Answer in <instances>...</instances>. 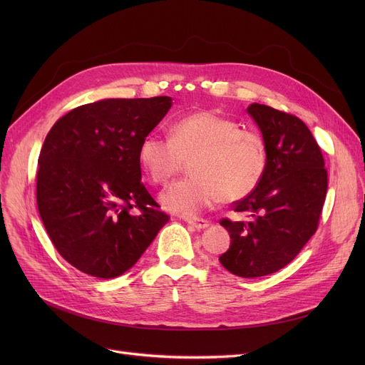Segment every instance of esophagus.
I'll use <instances>...</instances> for the list:
<instances>
[{"label": "esophagus", "instance_id": "esophagus-1", "mask_svg": "<svg viewBox=\"0 0 365 365\" xmlns=\"http://www.w3.org/2000/svg\"><path fill=\"white\" fill-rule=\"evenodd\" d=\"M190 226H194L195 229H198V231H200V229H205V227H208L210 226V222L208 220H205V219H194V220H186Z\"/></svg>", "mask_w": 365, "mask_h": 365}]
</instances>
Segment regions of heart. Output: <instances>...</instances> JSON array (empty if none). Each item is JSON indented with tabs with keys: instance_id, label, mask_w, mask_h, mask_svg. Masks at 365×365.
Segmentation results:
<instances>
[{
	"instance_id": "obj_1",
	"label": "heart",
	"mask_w": 365,
	"mask_h": 365,
	"mask_svg": "<svg viewBox=\"0 0 365 365\" xmlns=\"http://www.w3.org/2000/svg\"><path fill=\"white\" fill-rule=\"evenodd\" d=\"M139 161L157 185H167L190 163L192 178L168 187L161 204L171 213L192 217L220 198L250 195L264 175L267 155L259 133L242 130L213 110H200L171 123L170 136L148 133Z\"/></svg>"
}]
</instances>
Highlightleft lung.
Wrapping results in <instances>:
<instances>
[{
    "label": "left lung",
    "instance_id": "left-lung-1",
    "mask_svg": "<svg viewBox=\"0 0 365 365\" xmlns=\"http://www.w3.org/2000/svg\"><path fill=\"white\" fill-rule=\"evenodd\" d=\"M247 112L262 131L267 163L257 187L232 204L247 220H220L231 247L219 260L234 275L257 278L282 269L317 232L329 180L321 148L300 118L260 103Z\"/></svg>",
    "mask_w": 365,
    "mask_h": 365
}]
</instances>
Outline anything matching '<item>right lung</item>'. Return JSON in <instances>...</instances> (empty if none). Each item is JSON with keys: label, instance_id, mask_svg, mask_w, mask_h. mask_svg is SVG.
Wrapping results in <instances>:
<instances>
[{"label": "right lung", "instance_id": "add662e5", "mask_svg": "<svg viewBox=\"0 0 365 365\" xmlns=\"http://www.w3.org/2000/svg\"><path fill=\"white\" fill-rule=\"evenodd\" d=\"M170 108L168 96L106 99L72 109L48 131L38 212L56 250L78 271L120 277L168 222L140 180L139 146Z\"/></svg>", "mask_w": 365, "mask_h": 365}]
</instances>
